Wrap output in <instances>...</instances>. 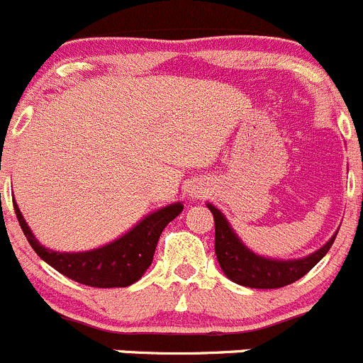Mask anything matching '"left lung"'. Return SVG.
I'll return each instance as SVG.
<instances>
[{
    "mask_svg": "<svg viewBox=\"0 0 363 363\" xmlns=\"http://www.w3.org/2000/svg\"><path fill=\"white\" fill-rule=\"evenodd\" d=\"M208 208L213 213L215 220V254H217L218 264L233 282L247 286V288L275 289L293 284L323 259L337 236L333 235L332 240H328L321 249L303 259H267V257L250 252L240 242V238L217 208L211 204H208Z\"/></svg>",
    "mask_w": 363,
    "mask_h": 363,
    "instance_id": "obj_1",
    "label": "left lung"
}]
</instances>
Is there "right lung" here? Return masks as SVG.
<instances>
[{
	"mask_svg": "<svg viewBox=\"0 0 363 363\" xmlns=\"http://www.w3.org/2000/svg\"><path fill=\"white\" fill-rule=\"evenodd\" d=\"M13 210H16L21 229L35 252L65 277L79 284L91 286V288H127L139 281L143 274L148 270L164 228L182 213L183 204L174 203L160 208L159 211L148 215L127 235L114 240L109 245L88 250V252L72 254L55 252L42 247L31 235L16 203H13Z\"/></svg>",
	"mask_w": 363,
	"mask_h": 363,
	"instance_id": "right-lung-1",
	"label": "right lung"
}]
</instances>
